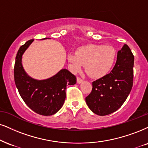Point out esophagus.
<instances>
[{"mask_svg": "<svg viewBox=\"0 0 148 148\" xmlns=\"http://www.w3.org/2000/svg\"><path fill=\"white\" fill-rule=\"evenodd\" d=\"M82 82H83V79H82L81 78L79 77H77V82L78 84L82 83Z\"/></svg>", "mask_w": 148, "mask_h": 148, "instance_id": "34e87169", "label": "esophagus"}]
</instances>
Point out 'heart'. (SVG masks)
Here are the masks:
<instances>
[{"instance_id": "obj_1", "label": "heart", "mask_w": 148, "mask_h": 148, "mask_svg": "<svg viewBox=\"0 0 148 148\" xmlns=\"http://www.w3.org/2000/svg\"><path fill=\"white\" fill-rule=\"evenodd\" d=\"M116 56L115 49L110 45H88L69 54L68 62L73 72H78L85 65L86 71L90 77L101 78L112 69Z\"/></svg>"}]
</instances>
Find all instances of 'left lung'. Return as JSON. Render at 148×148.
I'll return each mask as SVG.
<instances>
[{
  "label": "left lung",
  "mask_w": 148,
  "mask_h": 148,
  "mask_svg": "<svg viewBox=\"0 0 148 148\" xmlns=\"http://www.w3.org/2000/svg\"><path fill=\"white\" fill-rule=\"evenodd\" d=\"M134 58L126 45L117 53L116 62L109 74L92 82V91L86 102L92 112L104 116L123 105L133 84Z\"/></svg>",
  "instance_id": "1"
}]
</instances>
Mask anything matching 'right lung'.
Wrapping results in <instances>:
<instances>
[{"label":"right lung","mask_w":148,"mask_h":148,"mask_svg":"<svg viewBox=\"0 0 148 148\" xmlns=\"http://www.w3.org/2000/svg\"><path fill=\"white\" fill-rule=\"evenodd\" d=\"M33 41L28 40L18 50L14 65V81L22 99L33 111L50 116L62 107L66 86L75 84L76 77L67 69H62L47 79L37 80L29 77L22 65V56Z\"/></svg>","instance_id":"right-lung-1"}]
</instances>
